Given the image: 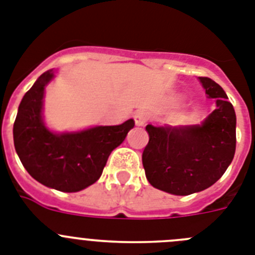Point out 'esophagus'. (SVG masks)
<instances>
[{"label":"esophagus","instance_id":"obj_1","mask_svg":"<svg viewBox=\"0 0 255 255\" xmlns=\"http://www.w3.org/2000/svg\"><path fill=\"white\" fill-rule=\"evenodd\" d=\"M148 119H149V114L147 111H144V110H139V111H136L134 114V121L136 126L145 125Z\"/></svg>","mask_w":255,"mask_h":255}]
</instances>
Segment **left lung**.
<instances>
[{
	"instance_id": "1",
	"label": "left lung",
	"mask_w": 255,
	"mask_h": 255,
	"mask_svg": "<svg viewBox=\"0 0 255 255\" xmlns=\"http://www.w3.org/2000/svg\"><path fill=\"white\" fill-rule=\"evenodd\" d=\"M216 110L198 125H147L149 141L143 167L150 185L173 195L209 188L233 162L236 148V115L225 91L209 78H199Z\"/></svg>"
}]
</instances>
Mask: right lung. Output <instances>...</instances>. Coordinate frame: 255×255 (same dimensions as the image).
<instances>
[{"label":"right lung","instance_id":"1","mask_svg":"<svg viewBox=\"0 0 255 255\" xmlns=\"http://www.w3.org/2000/svg\"><path fill=\"white\" fill-rule=\"evenodd\" d=\"M55 70L43 73L22 97L13 123V144L29 175L47 188L75 193L100 179L112 150L125 140L134 120L56 132L44 123L43 98Z\"/></svg>","mask_w":255,"mask_h":255}]
</instances>
